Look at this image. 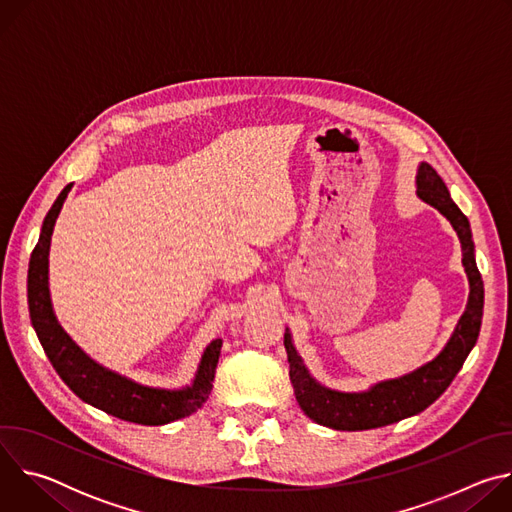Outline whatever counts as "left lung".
I'll use <instances>...</instances> for the list:
<instances>
[{
    "instance_id": "left-lung-1",
    "label": "left lung",
    "mask_w": 512,
    "mask_h": 512,
    "mask_svg": "<svg viewBox=\"0 0 512 512\" xmlns=\"http://www.w3.org/2000/svg\"><path fill=\"white\" fill-rule=\"evenodd\" d=\"M415 184L417 196L440 210L458 233L462 243V265L470 283L466 310L452 338L433 360L409 375L381 381L369 391L360 393H342L320 385L306 369L302 356L291 342L289 330H285L283 344L287 350L289 379L294 385L296 399L304 413L320 425L340 431H360L391 425L421 413L450 387L478 340L484 308V283L474 259V241L468 218L452 200L444 180L429 164H419Z\"/></svg>"
}]
</instances>
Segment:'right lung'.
<instances>
[{
	"label": "right lung",
	"instance_id": "obj_1",
	"mask_svg": "<svg viewBox=\"0 0 512 512\" xmlns=\"http://www.w3.org/2000/svg\"><path fill=\"white\" fill-rule=\"evenodd\" d=\"M70 188L72 184L64 186V190L58 194L52 208L48 210L42 223L40 239L32 251L28 265L30 320L48 360L72 393L81 397L85 403L123 421L141 425H164L192 415L196 409L202 407L212 391L216 364L223 346L221 338L212 340L206 346L192 385L172 391L139 385L119 373L101 367L58 324L48 289V253L54 223Z\"/></svg>",
	"mask_w": 512,
	"mask_h": 512
}]
</instances>
